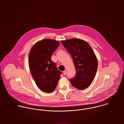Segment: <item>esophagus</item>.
<instances>
[{
	"instance_id": "obj_1",
	"label": "esophagus",
	"mask_w": 124,
	"mask_h": 124,
	"mask_svg": "<svg viewBox=\"0 0 124 124\" xmlns=\"http://www.w3.org/2000/svg\"><path fill=\"white\" fill-rule=\"evenodd\" d=\"M66 73H67V72L66 71H63V73L64 75H65L66 74Z\"/></svg>"
}]
</instances>
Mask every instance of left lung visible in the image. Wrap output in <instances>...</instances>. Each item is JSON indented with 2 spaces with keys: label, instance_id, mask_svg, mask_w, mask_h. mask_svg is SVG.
Here are the masks:
<instances>
[{
  "label": "left lung",
  "instance_id": "left-lung-1",
  "mask_svg": "<svg viewBox=\"0 0 124 124\" xmlns=\"http://www.w3.org/2000/svg\"><path fill=\"white\" fill-rule=\"evenodd\" d=\"M62 43L71 54L76 69L75 76L70 79L71 85L79 90L87 88L97 70V59L93 51L86 41L77 38L62 40Z\"/></svg>",
  "mask_w": 124,
  "mask_h": 124
}]
</instances>
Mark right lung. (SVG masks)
<instances>
[{
  "label": "right lung",
  "instance_id": "right-lung-1",
  "mask_svg": "<svg viewBox=\"0 0 124 124\" xmlns=\"http://www.w3.org/2000/svg\"><path fill=\"white\" fill-rule=\"evenodd\" d=\"M59 45L58 41L46 39L36 42L29 53V65L32 76L37 86L45 93L53 92L60 78L62 72L51 59Z\"/></svg>",
  "mask_w": 124,
  "mask_h": 124
}]
</instances>
